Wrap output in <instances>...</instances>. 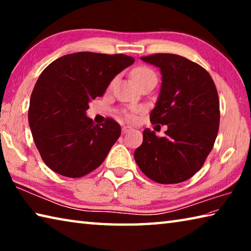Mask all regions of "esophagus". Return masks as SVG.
<instances>
[{"instance_id":"esophagus-1","label":"esophagus","mask_w":251,"mask_h":251,"mask_svg":"<svg viewBox=\"0 0 251 251\" xmlns=\"http://www.w3.org/2000/svg\"><path fill=\"white\" fill-rule=\"evenodd\" d=\"M133 130V127L130 126H123L122 127V133L123 134H126V133H129V131Z\"/></svg>"}]
</instances>
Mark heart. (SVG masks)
Here are the masks:
<instances>
[{"label":"heart","instance_id":"obj_1","mask_svg":"<svg viewBox=\"0 0 251 251\" xmlns=\"http://www.w3.org/2000/svg\"><path fill=\"white\" fill-rule=\"evenodd\" d=\"M133 78L136 83L138 85L143 83V82H146V80H150V79H156L157 80V75L154 71H152L151 67H147V66H138L136 67V69L133 71ZM141 108L139 107H131L130 109H125L123 110V115H124L127 120H134L135 118V114L138 113Z\"/></svg>","mask_w":251,"mask_h":251}]
</instances>
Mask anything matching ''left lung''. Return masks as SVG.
Here are the masks:
<instances>
[{"label":"left lung","instance_id":"8db88e82","mask_svg":"<svg viewBox=\"0 0 251 251\" xmlns=\"http://www.w3.org/2000/svg\"><path fill=\"white\" fill-rule=\"evenodd\" d=\"M141 58L160 69L163 82L151 122L168 129L165 137L144 130L135 160L151 180L178 184L202 167L214 147L220 120L218 93L209 73L186 57L158 53Z\"/></svg>","mask_w":251,"mask_h":251}]
</instances>
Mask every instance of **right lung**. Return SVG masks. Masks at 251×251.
Masks as SVG:
<instances>
[{
    "mask_svg": "<svg viewBox=\"0 0 251 251\" xmlns=\"http://www.w3.org/2000/svg\"><path fill=\"white\" fill-rule=\"evenodd\" d=\"M135 59L124 54L64 55L42 72L34 86L28 124L44 163L59 175L79 178L105 160L121 136L113 118L95 125L88 103L103 96L112 79Z\"/></svg>",
    "mask_w": 251,
    "mask_h": 251,
    "instance_id": "right-lung-1",
    "label": "right lung"
}]
</instances>
